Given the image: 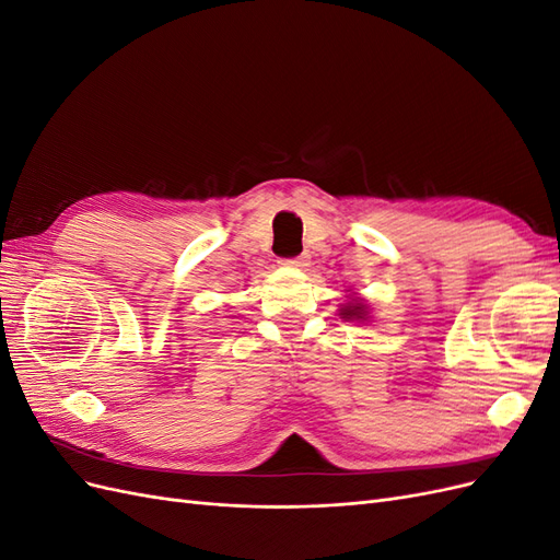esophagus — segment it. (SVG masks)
<instances>
[{"label": "esophagus", "mask_w": 560, "mask_h": 560, "mask_svg": "<svg viewBox=\"0 0 560 560\" xmlns=\"http://www.w3.org/2000/svg\"><path fill=\"white\" fill-rule=\"evenodd\" d=\"M280 264H282V266H294V268H299V266H306V264H308V257H306V254H301V257L280 259Z\"/></svg>", "instance_id": "esophagus-1"}]
</instances>
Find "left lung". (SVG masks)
<instances>
[{
    "label": "left lung",
    "instance_id": "1",
    "mask_svg": "<svg viewBox=\"0 0 560 560\" xmlns=\"http://www.w3.org/2000/svg\"><path fill=\"white\" fill-rule=\"evenodd\" d=\"M343 317H364V306H360V303H352V306H346L343 308Z\"/></svg>",
    "mask_w": 560,
    "mask_h": 560
}]
</instances>
